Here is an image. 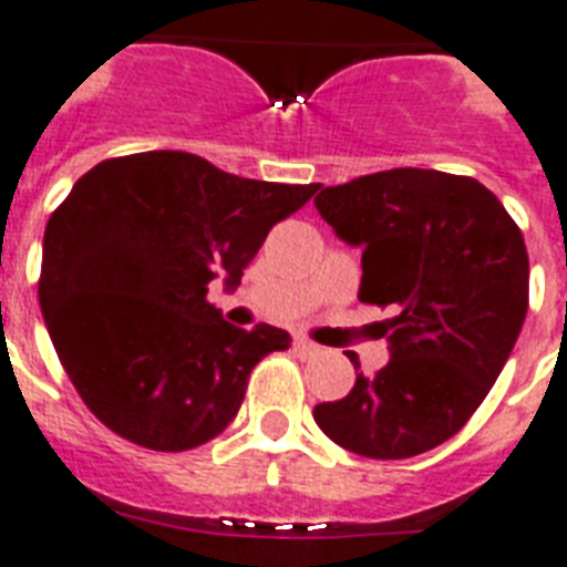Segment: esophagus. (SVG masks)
<instances>
[{
  "label": "esophagus",
  "mask_w": 567,
  "mask_h": 567,
  "mask_svg": "<svg viewBox=\"0 0 567 567\" xmlns=\"http://www.w3.org/2000/svg\"><path fill=\"white\" fill-rule=\"evenodd\" d=\"M295 350L301 352L303 358H312V355H321V347H318V343H312V341H307V338H295Z\"/></svg>",
  "instance_id": "obj_1"
}]
</instances>
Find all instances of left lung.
<instances>
[{"mask_svg":"<svg viewBox=\"0 0 567 567\" xmlns=\"http://www.w3.org/2000/svg\"><path fill=\"white\" fill-rule=\"evenodd\" d=\"M316 209L361 249L358 298L395 312L379 323L386 367L358 372L350 395L318 404V427L367 458L427 453L476 413L519 338L527 316L519 226L491 188L433 168L327 186Z\"/></svg>","mask_w":567,"mask_h":567,"instance_id":"left-lung-1","label":"left lung"}]
</instances>
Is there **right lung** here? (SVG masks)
Instances as JSON below:
<instances>
[{"instance_id":"add662e5","label":"right lung","mask_w":567,"mask_h":567,"mask_svg":"<svg viewBox=\"0 0 567 567\" xmlns=\"http://www.w3.org/2000/svg\"><path fill=\"white\" fill-rule=\"evenodd\" d=\"M318 186L220 172L188 152L96 163L51 215L40 307L76 393L109 430L148 450L224 433L260 358L289 332L240 330L206 301L240 284L278 220Z\"/></svg>"}]
</instances>
